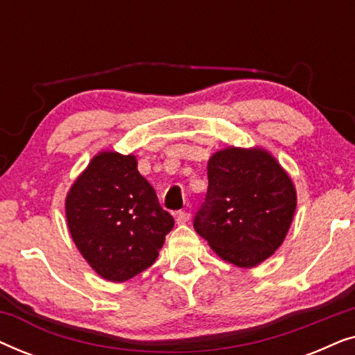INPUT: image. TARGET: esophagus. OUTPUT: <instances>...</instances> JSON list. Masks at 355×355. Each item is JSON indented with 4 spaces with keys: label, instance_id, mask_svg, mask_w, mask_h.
<instances>
[{
    "label": "esophagus",
    "instance_id": "obj_1",
    "mask_svg": "<svg viewBox=\"0 0 355 355\" xmlns=\"http://www.w3.org/2000/svg\"><path fill=\"white\" fill-rule=\"evenodd\" d=\"M191 220V213L189 211H179L176 213V223L178 225H186Z\"/></svg>",
    "mask_w": 355,
    "mask_h": 355
}]
</instances>
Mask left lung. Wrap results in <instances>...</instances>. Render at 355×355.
<instances>
[{
    "label": "left lung",
    "instance_id": "8db88e82",
    "mask_svg": "<svg viewBox=\"0 0 355 355\" xmlns=\"http://www.w3.org/2000/svg\"><path fill=\"white\" fill-rule=\"evenodd\" d=\"M207 171V202L193 227L220 259L254 268L286 239L297 207L293 179L259 145L218 150Z\"/></svg>",
    "mask_w": 355,
    "mask_h": 355
}]
</instances>
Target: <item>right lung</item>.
I'll list each match as a JSON object with an SVG mask.
<instances>
[{
    "label": "right lung",
    "mask_w": 355,
    "mask_h": 355,
    "mask_svg": "<svg viewBox=\"0 0 355 355\" xmlns=\"http://www.w3.org/2000/svg\"><path fill=\"white\" fill-rule=\"evenodd\" d=\"M66 221L77 250L96 275L123 283L157 260L174 220L137 169L134 153L101 150L66 196Z\"/></svg>",
    "instance_id": "add662e5"
}]
</instances>
